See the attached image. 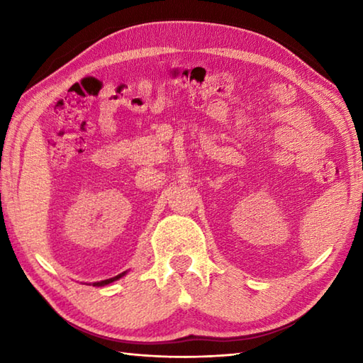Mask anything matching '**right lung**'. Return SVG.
<instances>
[{
    "instance_id": "1",
    "label": "right lung",
    "mask_w": 363,
    "mask_h": 363,
    "mask_svg": "<svg viewBox=\"0 0 363 363\" xmlns=\"http://www.w3.org/2000/svg\"><path fill=\"white\" fill-rule=\"evenodd\" d=\"M121 276H125V273H121V274H118V276H115V277H111V279H106V281H101V282H95L94 285H107V284H111V282H113V281H117V279H120Z\"/></svg>"
}]
</instances>
